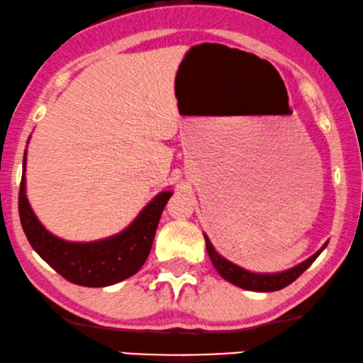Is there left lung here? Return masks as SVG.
Returning a JSON list of instances; mask_svg holds the SVG:
<instances>
[{"label": "left lung", "mask_w": 363, "mask_h": 363, "mask_svg": "<svg viewBox=\"0 0 363 363\" xmlns=\"http://www.w3.org/2000/svg\"><path fill=\"white\" fill-rule=\"evenodd\" d=\"M204 240H206V250H208V255L211 261H213L214 268L218 269V273L221 274L226 281L236 284V286L242 288V290L264 291V293L278 291L295 281V279L300 277V274L303 273L316 258H318L320 253H322L328 245V242H325V245L320 247L313 256H310V258L305 259L303 263L293 266L290 269H284V272H279V273H253V272H247L245 268H241V266L231 263V261L226 258H223V256L214 250L213 242L209 241V238L206 235H204Z\"/></svg>", "instance_id": "obj_1"}]
</instances>
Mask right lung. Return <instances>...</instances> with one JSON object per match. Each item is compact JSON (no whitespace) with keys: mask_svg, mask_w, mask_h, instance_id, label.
<instances>
[{"mask_svg":"<svg viewBox=\"0 0 363 363\" xmlns=\"http://www.w3.org/2000/svg\"><path fill=\"white\" fill-rule=\"evenodd\" d=\"M26 150L18 197L23 231L33 250L68 281L80 286L102 288L130 278L142 268L152 247L160 214L171 191H162L140 211L123 231L90 242L65 241L52 235L36 218L26 197Z\"/></svg>","mask_w":363,"mask_h":363,"instance_id":"1","label":"right lung"}]
</instances>
